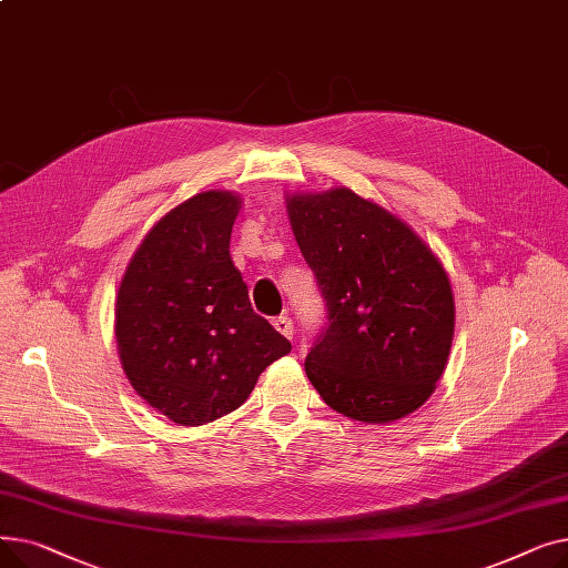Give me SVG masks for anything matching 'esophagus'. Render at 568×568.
Returning a JSON list of instances; mask_svg holds the SVG:
<instances>
[{"instance_id":"esophagus-1","label":"esophagus","mask_w":568,"mask_h":568,"mask_svg":"<svg viewBox=\"0 0 568 568\" xmlns=\"http://www.w3.org/2000/svg\"><path fill=\"white\" fill-rule=\"evenodd\" d=\"M274 326H276V332L283 334L285 338H292V336H294V324H292V320H290L287 315H278V317L274 320Z\"/></svg>"}]
</instances>
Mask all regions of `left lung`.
<instances>
[{"label":"left lung","instance_id":"8db88e82","mask_svg":"<svg viewBox=\"0 0 568 568\" xmlns=\"http://www.w3.org/2000/svg\"><path fill=\"white\" fill-rule=\"evenodd\" d=\"M296 244L324 302L306 375L332 409L366 424L422 407L454 341V294L430 248L347 189L292 195Z\"/></svg>","mask_w":568,"mask_h":568}]
</instances>
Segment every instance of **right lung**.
<instances>
[{
	"label": "right lung",
	"mask_w": 568,
	"mask_h": 568,
	"mask_svg": "<svg viewBox=\"0 0 568 568\" xmlns=\"http://www.w3.org/2000/svg\"><path fill=\"white\" fill-rule=\"evenodd\" d=\"M239 200L206 191L174 206L135 251L116 296V345L138 396L179 426L242 407L292 345L257 315L230 257Z\"/></svg>",
	"instance_id": "right-lung-1"
}]
</instances>
